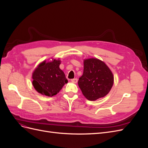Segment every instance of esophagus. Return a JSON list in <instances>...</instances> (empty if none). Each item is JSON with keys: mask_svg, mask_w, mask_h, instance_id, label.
Here are the masks:
<instances>
[{"mask_svg": "<svg viewBox=\"0 0 148 148\" xmlns=\"http://www.w3.org/2000/svg\"><path fill=\"white\" fill-rule=\"evenodd\" d=\"M71 82L73 83H77L78 82V79L77 78H74V79H72L71 80Z\"/></svg>", "mask_w": 148, "mask_h": 148, "instance_id": "esophagus-1", "label": "esophagus"}]
</instances>
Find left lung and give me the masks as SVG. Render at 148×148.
I'll list each match as a JSON object with an SVG mask.
<instances>
[{
	"label": "left lung",
	"instance_id": "obj_1",
	"mask_svg": "<svg viewBox=\"0 0 148 148\" xmlns=\"http://www.w3.org/2000/svg\"><path fill=\"white\" fill-rule=\"evenodd\" d=\"M78 83L87 99L96 101L109 92L114 84V76L104 62L91 58L84 60L83 74Z\"/></svg>",
	"mask_w": 148,
	"mask_h": 148
}]
</instances>
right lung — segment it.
<instances>
[{
	"label": "right lung",
	"mask_w": 148,
	"mask_h": 148,
	"mask_svg": "<svg viewBox=\"0 0 148 148\" xmlns=\"http://www.w3.org/2000/svg\"><path fill=\"white\" fill-rule=\"evenodd\" d=\"M60 60L42 62L33 73V85L42 95L52 97L56 95L68 83L65 73L60 68Z\"/></svg>",
	"instance_id": "1"
}]
</instances>
